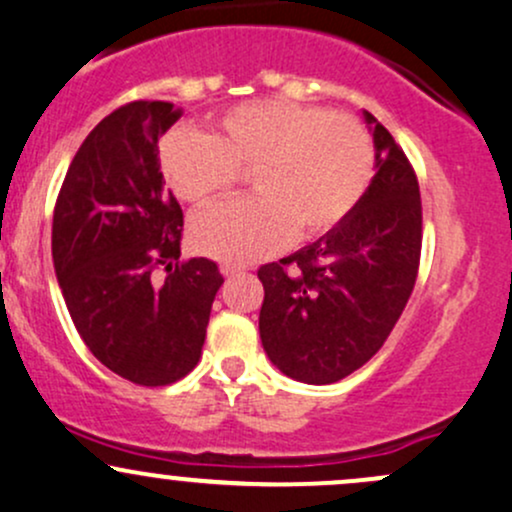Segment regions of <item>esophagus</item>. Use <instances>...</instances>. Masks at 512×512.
Returning a JSON list of instances; mask_svg holds the SVG:
<instances>
[{
  "label": "esophagus",
  "instance_id": "esophagus-1",
  "mask_svg": "<svg viewBox=\"0 0 512 512\" xmlns=\"http://www.w3.org/2000/svg\"><path fill=\"white\" fill-rule=\"evenodd\" d=\"M221 272H223V277H238V274H243L245 272V267H238V265H228V262H226V265H223L221 267Z\"/></svg>",
  "mask_w": 512,
  "mask_h": 512
}]
</instances>
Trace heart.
Here are the masks:
<instances>
[{"label": "heart", "mask_w": 512, "mask_h": 512, "mask_svg": "<svg viewBox=\"0 0 512 512\" xmlns=\"http://www.w3.org/2000/svg\"><path fill=\"white\" fill-rule=\"evenodd\" d=\"M160 172L174 196L204 206L250 172L252 199L192 221L196 250L223 262L272 255L294 235L311 240L350 216L374 172V143L352 114L284 99L233 106L201 136L172 131Z\"/></svg>", "instance_id": "obj_1"}]
</instances>
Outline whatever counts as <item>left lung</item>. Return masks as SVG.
<instances>
[{"instance_id":"8db88e82","label":"left lung","mask_w":512,"mask_h":512,"mask_svg":"<svg viewBox=\"0 0 512 512\" xmlns=\"http://www.w3.org/2000/svg\"><path fill=\"white\" fill-rule=\"evenodd\" d=\"M376 174L345 221L294 255L257 269L260 338L274 367L333 384L381 350L413 294L423 247L418 177L391 133L364 111Z\"/></svg>"}]
</instances>
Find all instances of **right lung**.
<instances>
[{
  "mask_svg": "<svg viewBox=\"0 0 512 512\" xmlns=\"http://www.w3.org/2000/svg\"><path fill=\"white\" fill-rule=\"evenodd\" d=\"M179 116L170 101L143 99L111 111L72 157L53 211V265L72 323L104 367L138 386L192 372L223 284L216 262L179 260L184 213L157 157Z\"/></svg>",
  "mask_w": 512,
  "mask_h": 512,
  "instance_id": "right-lung-1",
  "label": "right lung"
}]
</instances>
